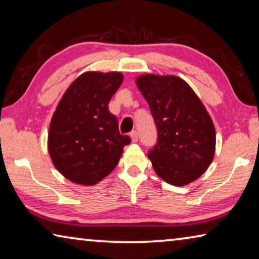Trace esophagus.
<instances>
[{
	"label": "esophagus",
	"mask_w": 259,
	"mask_h": 259,
	"mask_svg": "<svg viewBox=\"0 0 259 259\" xmlns=\"http://www.w3.org/2000/svg\"><path fill=\"white\" fill-rule=\"evenodd\" d=\"M130 137H131V140H133L134 143H137L138 142V133H137V131H136V130L131 131Z\"/></svg>",
	"instance_id": "34e87169"
}]
</instances>
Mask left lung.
Wrapping results in <instances>:
<instances>
[{
	"label": "left lung",
	"mask_w": 259,
	"mask_h": 259,
	"mask_svg": "<svg viewBox=\"0 0 259 259\" xmlns=\"http://www.w3.org/2000/svg\"><path fill=\"white\" fill-rule=\"evenodd\" d=\"M136 83L156 124L157 142L147 155L157 176L174 186L194 182L211 164L216 147L207 109L178 76L145 74Z\"/></svg>",
	"instance_id": "obj_1"
}]
</instances>
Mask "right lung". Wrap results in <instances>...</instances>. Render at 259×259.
I'll return each instance as SVG.
<instances>
[{
    "mask_svg": "<svg viewBox=\"0 0 259 259\" xmlns=\"http://www.w3.org/2000/svg\"><path fill=\"white\" fill-rule=\"evenodd\" d=\"M123 81L117 72L78 76L51 119L48 148L57 170L80 185H95L113 171L129 145L108 104Z\"/></svg>",
    "mask_w": 259,
    "mask_h": 259,
    "instance_id": "obj_1",
    "label": "right lung"
}]
</instances>
